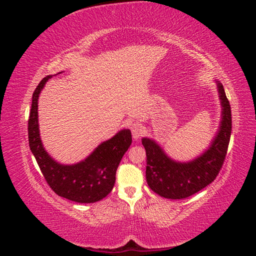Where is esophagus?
Returning a JSON list of instances; mask_svg holds the SVG:
<instances>
[{"mask_svg": "<svg viewBox=\"0 0 256 256\" xmlns=\"http://www.w3.org/2000/svg\"><path fill=\"white\" fill-rule=\"evenodd\" d=\"M131 132H132V136L134 140L140 138L144 134V128L142 126V124L140 122L132 124V125H131Z\"/></svg>", "mask_w": 256, "mask_h": 256, "instance_id": "obj_1", "label": "esophagus"}]
</instances>
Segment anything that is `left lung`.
<instances>
[{"label":"left lung","mask_w":256,"mask_h":256,"mask_svg":"<svg viewBox=\"0 0 256 256\" xmlns=\"http://www.w3.org/2000/svg\"><path fill=\"white\" fill-rule=\"evenodd\" d=\"M221 104V120L214 138L200 156L189 161L172 159L164 150L150 138H143L146 150V182L162 198H186L212 184L219 174L232 132L230 106L220 81L214 80Z\"/></svg>","instance_id":"1"}]
</instances>
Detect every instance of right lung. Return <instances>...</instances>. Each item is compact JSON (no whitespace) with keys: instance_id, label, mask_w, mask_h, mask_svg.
I'll list each match as a JSON object with an SVG mask.
<instances>
[{"instance_id":"1","label":"right lung","mask_w":256,"mask_h":256,"mask_svg":"<svg viewBox=\"0 0 256 256\" xmlns=\"http://www.w3.org/2000/svg\"><path fill=\"white\" fill-rule=\"evenodd\" d=\"M51 78L52 76L44 78L33 94L28 128L30 152L44 180L58 196L76 203L98 202L109 194L114 187L116 170L132 142L131 131L120 130L76 164H62L54 160L42 145L38 124V98Z\"/></svg>"}]
</instances>
